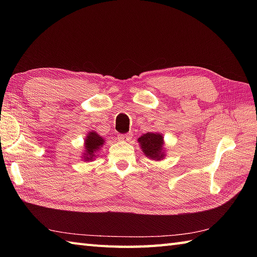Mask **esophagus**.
<instances>
[{
    "mask_svg": "<svg viewBox=\"0 0 257 257\" xmlns=\"http://www.w3.org/2000/svg\"><path fill=\"white\" fill-rule=\"evenodd\" d=\"M133 135L132 134H124V135H119V140L123 141V143H128V141L132 140Z\"/></svg>",
    "mask_w": 257,
    "mask_h": 257,
    "instance_id": "1",
    "label": "esophagus"
}]
</instances>
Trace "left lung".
Wrapping results in <instances>:
<instances>
[{
	"label": "left lung",
	"instance_id": "obj_1",
	"mask_svg": "<svg viewBox=\"0 0 257 257\" xmlns=\"http://www.w3.org/2000/svg\"><path fill=\"white\" fill-rule=\"evenodd\" d=\"M139 147L146 157L155 161L166 158V147L163 135L159 133H147L138 138Z\"/></svg>",
	"mask_w": 257,
	"mask_h": 257
}]
</instances>
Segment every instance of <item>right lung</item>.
<instances>
[{
	"label": "right lung",
	"mask_w": 257,
	"mask_h": 257,
	"mask_svg": "<svg viewBox=\"0 0 257 257\" xmlns=\"http://www.w3.org/2000/svg\"><path fill=\"white\" fill-rule=\"evenodd\" d=\"M105 143V139H103L100 135H98L94 130H91V132L87 134L85 137L84 152L83 155H81V159L87 162L96 159L98 152L100 151Z\"/></svg>",
	"instance_id": "1"
}]
</instances>
